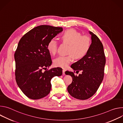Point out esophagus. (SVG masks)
Masks as SVG:
<instances>
[{"mask_svg":"<svg viewBox=\"0 0 123 123\" xmlns=\"http://www.w3.org/2000/svg\"><path fill=\"white\" fill-rule=\"evenodd\" d=\"M62 72H63V75H65V69H63Z\"/></svg>","mask_w":123,"mask_h":123,"instance_id":"1","label":"esophagus"}]
</instances>
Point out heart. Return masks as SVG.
I'll return each mask as SVG.
<instances>
[{
	"instance_id": "obj_1",
	"label": "heart",
	"mask_w": 123,
	"mask_h": 123,
	"mask_svg": "<svg viewBox=\"0 0 123 123\" xmlns=\"http://www.w3.org/2000/svg\"><path fill=\"white\" fill-rule=\"evenodd\" d=\"M64 43L69 45L67 56H60L55 59V66L62 68H67L74 57L80 59L85 57L90 49L91 39L86 35L82 34L75 30L69 29L64 31L61 36ZM57 43L54 39L49 40L47 44V49L51 55H55L57 51Z\"/></svg>"
}]
</instances>
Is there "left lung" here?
I'll use <instances>...</instances> for the list:
<instances>
[{
  "mask_svg": "<svg viewBox=\"0 0 123 123\" xmlns=\"http://www.w3.org/2000/svg\"><path fill=\"white\" fill-rule=\"evenodd\" d=\"M89 33L92 43L88 53L71 66L76 73L81 71L82 74L77 76L73 72H65L73 78L72 83L67 87L68 92L73 97L83 100L90 98L97 91L103 80L106 64L102 43L92 32Z\"/></svg>",
  "mask_w": 123,
  "mask_h": 123,
  "instance_id": "1",
  "label": "left lung"
}]
</instances>
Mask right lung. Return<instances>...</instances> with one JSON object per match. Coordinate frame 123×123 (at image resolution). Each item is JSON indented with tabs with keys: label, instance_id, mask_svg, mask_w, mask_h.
Masks as SVG:
<instances>
[{
	"label": "right lung",
	"instance_id": "obj_1",
	"mask_svg": "<svg viewBox=\"0 0 123 123\" xmlns=\"http://www.w3.org/2000/svg\"><path fill=\"white\" fill-rule=\"evenodd\" d=\"M62 31V27L39 26L24 35L18 44L14 56L15 80L21 91L30 99L46 96L51 90V79L62 74L60 68L42 71L52 63L48 43Z\"/></svg>",
	"mask_w": 123,
	"mask_h": 123
}]
</instances>
